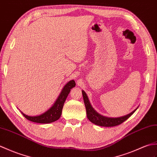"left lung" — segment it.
<instances>
[{
  "instance_id": "left-lung-1",
  "label": "left lung",
  "mask_w": 157,
  "mask_h": 157,
  "mask_svg": "<svg viewBox=\"0 0 157 157\" xmlns=\"http://www.w3.org/2000/svg\"><path fill=\"white\" fill-rule=\"evenodd\" d=\"M82 93L83 96V100H84V103L86 107V116H87V118L90 121H91L94 124L97 125V126L103 127H112L120 125L121 123H123L124 121L128 120V118L136 111L138 107L137 108H136L133 111H132L131 113L126 115V116L117 117H106L102 116V115H101L98 112H97L95 110V109L92 107L91 104H90L89 101L88 96L86 95V93L83 90H82Z\"/></svg>"
}]
</instances>
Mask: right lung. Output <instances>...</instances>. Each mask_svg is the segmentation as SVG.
Masks as SVG:
<instances>
[{"label": "right lung", "mask_w": 157, "mask_h": 157, "mask_svg": "<svg viewBox=\"0 0 157 157\" xmlns=\"http://www.w3.org/2000/svg\"><path fill=\"white\" fill-rule=\"evenodd\" d=\"M75 85L76 83L74 80L69 81L62 88L60 95L58 97L56 100L55 101L54 103L50 109H48L43 113L38 115V116H29L23 113L21 111V112L26 119L33 121V122L40 124H50L54 122L60 117L62 108H63L64 103L67 99V97H68L71 89L74 88Z\"/></svg>", "instance_id": "right-lung-1"}]
</instances>
